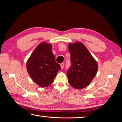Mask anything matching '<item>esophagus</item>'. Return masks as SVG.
<instances>
[{
	"instance_id": "1",
	"label": "esophagus",
	"mask_w": 122,
	"mask_h": 122,
	"mask_svg": "<svg viewBox=\"0 0 122 122\" xmlns=\"http://www.w3.org/2000/svg\"><path fill=\"white\" fill-rule=\"evenodd\" d=\"M64 63H61V69H63L64 68Z\"/></svg>"
}]
</instances>
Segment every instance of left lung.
I'll return each instance as SVG.
<instances>
[{"label": "left lung", "instance_id": "left-lung-1", "mask_svg": "<svg viewBox=\"0 0 122 122\" xmlns=\"http://www.w3.org/2000/svg\"><path fill=\"white\" fill-rule=\"evenodd\" d=\"M71 67L67 72L68 82L76 89H82L89 85L96 75L98 64L86 47L77 42L69 44Z\"/></svg>", "mask_w": 122, "mask_h": 122}]
</instances>
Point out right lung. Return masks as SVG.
Instances as JSON below:
<instances>
[{
	"label": "right lung",
	"instance_id": "obj_1",
	"mask_svg": "<svg viewBox=\"0 0 122 122\" xmlns=\"http://www.w3.org/2000/svg\"><path fill=\"white\" fill-rule=\"evenodd\" d=\"M52 45L42 42L36 47L26 63V68L31 79L42 87L52 84L61 70L52 52Z\"/></svg>",
	"mask_w": 122,
	"mask_h": 122
}]
</instances>
